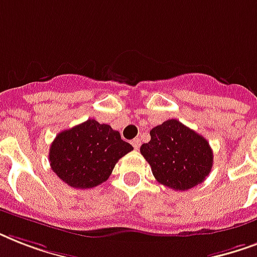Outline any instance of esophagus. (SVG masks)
Wrapping results in <instances>:
<instances>
[{"mask_svg": "<svg viewBox=\"0 0 257 257\" xmlns=\"http://www.w3.org/2000/svg\"><path fill=\"white\" fill-rule=\"evenodd\" d=\"M131 143H132L133 148H135V149H139V148H140V145H141L140 139H133V140L131 141Z\"/></svg>", "mask_w": 257, "mask_h": 257, "instance_id": "1", "label": "esophagus"}]
</instances>
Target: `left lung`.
<instances>
[{
    "instance_id": "8db88e82",
    "label": "left lung",
    "mask_w": 257,
    "mask_h": 257,
    "mask_svg": "<svg viewBox=\"0 0 257 257\" xmlns=\"http://www.w3.org/2000/svg\"><path fill=\"white\" fill-rule=\"evenodd\" d=\"M151 141L140 152L155 179L175 191H187L203 183L213 165L209 143L179 120H167L149 132Z\"/></svg>"
}]
</instances>
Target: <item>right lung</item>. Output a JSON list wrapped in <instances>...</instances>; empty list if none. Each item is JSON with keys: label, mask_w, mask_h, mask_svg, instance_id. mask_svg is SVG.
Wrapping results in <instances>:
<instances>
[{"label": "right lung", "mask_w": 257, "mask_h": 257, "mask_svg": "<svg viewBox=\"0 0 257 257\" xmlns=\"http://www.w3.org/2000/svg\"><path fill=\"white\" fill-rule=\"evenodd\" d=\"M133 147L120 132L93 118L58 133L50 145L52 171L72 188L88 189L108 180L121 157Z\"/></svg>", "instance_id": "add662e5"}]
</instances>
